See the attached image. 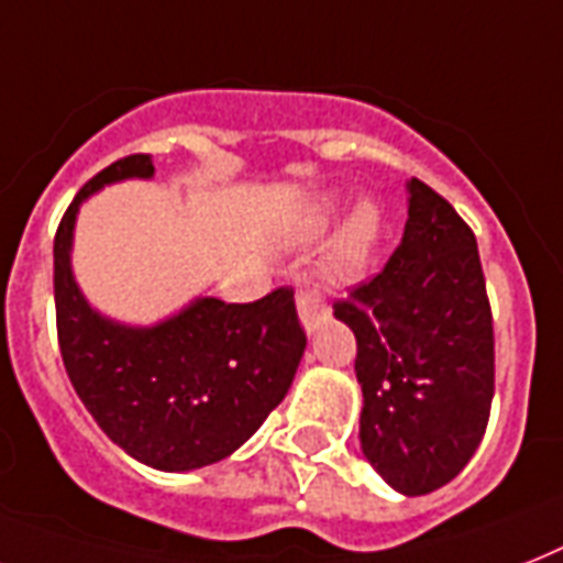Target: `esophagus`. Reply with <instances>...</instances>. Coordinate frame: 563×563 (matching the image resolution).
Returning <instances> with one entry per match:
<instances>
[{
    "label": "esophagus",
    "mask_w": 563,
    "mask_h": 563,
    "mask_svg": "<svg viewBox=\"0 0 563 563\" xmlns=\"http://www.w3.org/2000/svg\"><path fill=\"white\" fill-rule=\"evenodd\" d=\"M297 314H300V323H303V329L312 335L314 329L321 327L323 321H327V306L321 303V300H314L312 295H297Z\"/></svg>",
    "instance_id": "1"
}]
</instances>
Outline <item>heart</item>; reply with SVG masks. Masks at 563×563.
<instances>
[{"mask_svg":"<svg viewBox=\"0 0 563 563\" xmlns=\"http://www.w3.org/2000/svg\"><path fill=\"white\" fill-rule=\"evenodd\" d=\"M332 222H335V205H323V208H318L300 222L291 242L295 245H312V242L327 234ZM382 225H385L382 208L373 199L355 202V208L346 213L344 225L338 228L327 257H323L321 280L332 289H346V286H355L358 280H364V274L373 263V254L378 249V240H382Z\"/></svg>","mask_w":563,"mask_h":563,"instance_id":"obj_1","label":"heart"}]
</instances>
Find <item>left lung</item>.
<instances>
[{
    "mask_svg": "<svg viewBox=\"0 0 563 563\" xmlns=\"http://www.w3.org/2000/svg\"><path fill=\"white\" fill-rule=\"evenodd\" d=\"M385 272L335 303L353 329L358 440L399 495L445 486L477 451L495 396V332L477 240L419 178Z\"/></svg>",
    "mask_w": 563,
    "mask_h": 563,
    "instance_id": "8db88e82",
    "label": "left lung"
}]
</instances>
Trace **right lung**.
<instances>
[{
	"instance_id": "add662e5",
	"label": "right lung",
	"mask_w": 563,
	"mask_h": 563,
	"mask_svg": "<svg viewBox=\"0 0 563 563\" xmlns=\"http://www.w3.org/2000/svg\"><path fill=\"white\" fill-rule=\"evenodd\" d=\"M155 176L150 155L109 164L68 205L54 236L59 353L109 440L155 472H196L249 442L289 393L306 335L289 289L254 303L194 297L155 323L89 303L71 266L77 213L103 187Z\"/></svg>"
}]
</instances>
